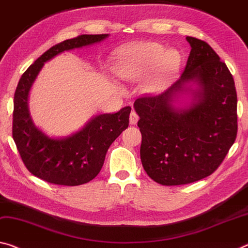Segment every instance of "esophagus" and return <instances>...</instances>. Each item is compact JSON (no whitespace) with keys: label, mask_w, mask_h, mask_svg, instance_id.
Listing matches in <instances>:
<instances>
[{"label":"esophagus","mask_w":248,"mask_h":248,"mask_svg":"<svg viewBox=\"0 0 248 248\" xmlns=\"http://www.w3.org/2000/svg\"><path fill=\"white\" fill-rule=\"evenodd\" d=\"M129 120H130V124H136L137 123H138V120H139V116L137 115L136 111H131L130 118H129Z\"/></svg>","instance_id":"obj_1"}]
</instances>
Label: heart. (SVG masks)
Returning <instances> with one entry per match:
<instances>
[{"instance_id": "obj_1", "label": "heart", "mask_w": 248, "mask_h": 248, "mask_svg": "<svg viewBox=\"0 0 248 248\" xmlns=\"http://www.w3.org/2000/svg\"><path fill=\"white\" fill-rule=\"evenodd\" d=\"M181 66V56L175 50H166L155 43H140L123 53L115 72L124 80L136 81L151 76L145 87L149 92H159L174 79Z\"/></svg>"}]
</instances>
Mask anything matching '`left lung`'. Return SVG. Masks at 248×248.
Instances as JSON below:
<instances>
[{"label": "left lung", "mask_w": 248, "mask_h": 248, "mask_svg": "<svg viewBox=\"0 0 248 248\" xmlns=\"http://www.w3.org/2000/svg\"><path fill=\"white\" fill-rule=\"evenodd\" d=\"M186 66L166 92L142 97L133 107L142 135L144 171L162 186H181L211 175L237 135V95L225 62L207 43L186 37ZM184 95L190 98L186 103Z\"/></svg>", "instance_id": "8db88e82"}]
</instances>
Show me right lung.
Here are the masks:
<instances>
[{
  "label": "right lung",
  "instance_id": "right-lung-1",
  "mask_svg": "<svg viewBox=\"0 0 248 248\" xmlns=\"http://www.w3.org/2000/svg\"><path fill=\"white\" fill-rule=\"evenodd\" d=\"M108 36L80 35L50 47L18 81L14 95L13 139L27 170L46 182L74 186L95 179L110 144L128 128L131 107L93 116L69 136L49 137L35 125L29 109L30 92L46 62L64 52L97 44Z\"/></svg>",
  "mask_w": 248,
  "mask_h": 248
}]
</instances>
